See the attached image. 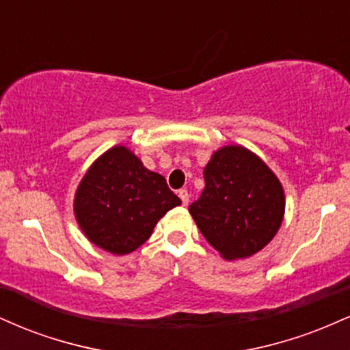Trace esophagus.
<instances>
[{"mask_svg":"<svg viewBox=\"0 0 350 350\" xmlns=\"http://www.w3.org/2000/svg\"><path fill=\"white\" fill-rule=\"evenodd\" d=\"M179 199H180V202H183V206H187L189 192L186 191V189H180V191H179Z\"/></svg>","mask_w":350,"mask_h":350,"instance_id":"esophagus-1","label":"esophagus"}]
</instances>
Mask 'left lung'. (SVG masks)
<instances>
[{
	"instance_id": "1",
	"label": "left lung",
	"mask_w": 350,
	"mask_h": 350,
	"mask_svg": "<svg viewBox=\"0 0 350 350\" xmlns=\"http://www.w3.org/2000/svg\"><path fill=\"white\" fill-rule=\"evenodd\" d=\"M202 194L189 206L200 234L226 260L247 258L275 237L284 212L280 180L242 146L214 152Z\"/></svg>"
}]
</instances>
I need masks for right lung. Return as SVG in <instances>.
<instances>
[{"instance_id":"obj_1","label":"right lung","mask_w":350,"mask_h":350,"mask_svg":"<svg viewBox=\"0 0 350 350\" xmlns=\"http://www.w3.org/2000/svg\"><path fill=\"white\" fill-rule=\"evenodd\" d=\"M179 204L161 174L148 171L124 146H115L83 176L74 207L90 242L126 255L142 247L156 222Z\"/></svg>"}]
</instances>
